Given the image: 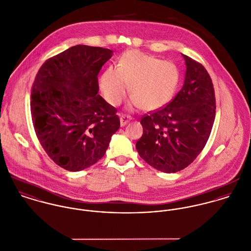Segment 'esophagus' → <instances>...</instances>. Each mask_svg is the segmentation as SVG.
<instances>
[{
    "mask_svg": "<svg viewBox=\"0 0 251 251\" xmlns=\"http://www.w3.org/2000/svg\"><path fill=\"white\" fill-rule=\"evenodd\" d=\"M131 120L130 116H126V115H121L120 116V122H121V126H126L129 121Z\"/></svg>",
    "mask_w": 251,
    "mask_h": 251,
    "instance_id": "obj_1",
    "label": "esophagus"
}]
</instances>
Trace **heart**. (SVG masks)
Returning <instances> with one entry per match:
<instances>
[{"label":"heart","mask_w":251,"mask_h":251,"mask_svg":"<svg viewBox=\"0 0 251 251\" xmlns=\"http://www.w3.org/2000/svg\"><path fill=\"white\" fill-rule=\"evenodd\" d=\"M179 81V70L172 62L129 50L120 58L118 68L108 67L101 74L100 88L112 106L121 104L130 88L129 107L153 111L170 101Z\"/></svg>","instance_id":"1"}]
</instances>
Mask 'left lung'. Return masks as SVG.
I'll return each instance as SVG.
<instances>
[{
    "mask_svg": "<svg viewBox=\"0 0 251 251\" xmlns=\"http://www.w3.org/2000/svg\"><path fill=\"white\" fill-rule=\"evenodd\" d=\"M184 84L165 106L141 118L143 135L136 150L144 160L161 172L184 169L198 156L210 137L215 117V89L199 62L182 55Z\"/></svg>",
    "mask_w": 251,
    "mask_h": 251,
    "instance_id": "left-lung-1",
    "label": "left lung"
}]
</instances>
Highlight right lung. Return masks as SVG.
I'll use <instances>...</instances> for the list:
<instances>
[{
	"label": "right lung",
	"mask_w": 251,
	"mask_h": 251,
	"mask_svg": "<svg viewBox=\"0 0 251 251\" xmlns=\"http://www.w3.org/2000/svg\"><path fill=\"white\" fill-rule=\"evenodd\" d=\"M112 55L106 48L75 45L46 60L36 75L31 114L36 137L68 171L98 162L120 127L117 109L98 95V74Z\"/></svg>",
	"instance_id": "right-lung-1"
}]
</instances>
